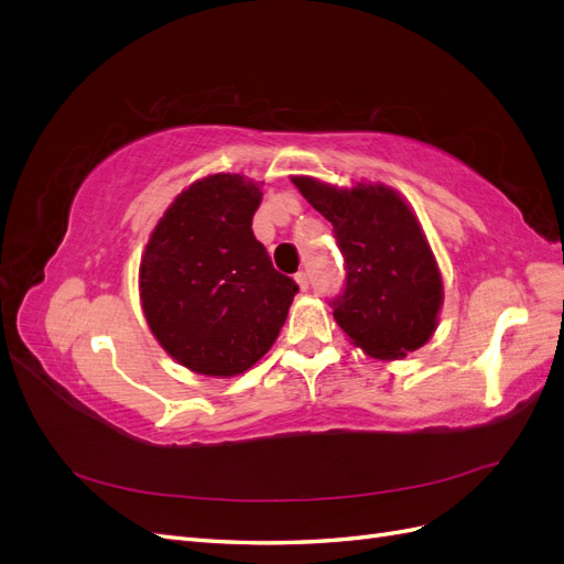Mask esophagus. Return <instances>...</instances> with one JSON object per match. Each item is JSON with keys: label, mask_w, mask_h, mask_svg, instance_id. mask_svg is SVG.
Wrapping results in <instances>:
<instances>
[{"label": "esophagus", "mask_w": 564, "mask_h": 564, "mask_svg": "<svg viewBox=\"0 0 564 564\" xmlns=\"http://www.w3.org/2000/svg\"><path fill=\"white\" fill-rule=\"evenodd\" d=\"M296 282H299V286L305 292V289L311 286V275H308V272H305V270H301V272H296Z\"/></svg>", "instance_id": "esophagus-1"}]
</instances>
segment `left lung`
Segmentation results:
<instances>
[{"label":"left lung","mask_w":564,"mask_h":564,"mask_svg":"<svg viewBox=\"0 0 564 564\" xmlns=\"http://www.w3.org/2000/svg\"><path fill=\"white\" fill-rule=\"evenodd\" d=\"M301 195L334 226L346 282L329 303L338 327L377 360L414 352L437 327L442 280L416 216L386 185L336 191L296 176Z\"/></svg>","instance_id":"obj_1"}]
</instances>
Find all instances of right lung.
I'll return each mask as SVG.
<instances>
[{
	"instance_id": "1",
	"label": "right lung",
	"mask_w": 564,
	"mask_h": 564,
	"mask_svg": "<svg viewBox=\"0 0 564 564\" xmlns=\"http://www.w3.org/2000/svg\"><path fill=\"white\" fill-rule=\"evenodd\" d=\"M261 187L216 174L183 191L141 261V301L152 334L183 367L242 373L275 344L299 284L272 268L251 220Z\"/></svg>"
}]
</instances>
